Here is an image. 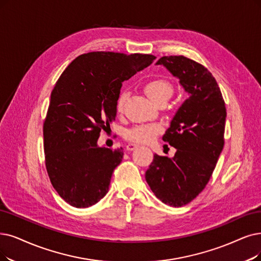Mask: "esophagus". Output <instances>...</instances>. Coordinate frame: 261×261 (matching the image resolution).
Masks as SVG:
<instances>
[{
	"instance_id": "obj_1",
	"label": "esophagus",
	"mask_w": 261,
	"mask_h": 261,
	"mask_svg": "<svg viewBox=\"0 0 261 261\" xmlns=\"http://www.w3.org/2000/svg\"><path fill=\"white\" fill-rule=\"evenodd\" d=\"M138 147V144H136V143H132V142H129L127 145H126V150L127 151H133V150H135Z\"/></svg>"
}]
</instances>
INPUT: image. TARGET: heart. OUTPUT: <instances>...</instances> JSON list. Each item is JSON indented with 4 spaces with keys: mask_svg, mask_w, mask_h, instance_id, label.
Wrapping results in <instances>:
<instances>
[{
    "mask_svg": "<svg viewBox=\"0 0 261 261\" xmlns=\"http://www.w3.org/2000/svg\"><path fill=\"white\" fill-rule=\"evenodd\" d=\"M145 94L155 103H162L168 100L174 92L172 83L165 78H154L145 82L143 86ZM128 97L127 91H123L116 102V110L121 113L124 110V105ZM162 132V126L159 124H140L125 132V138L133 142L149 143Z\"/></svg>",
    "mask_w": 261,
    "mask_h": 261,
    "instance_id": "heart-1",
    "label": "heart"
}]
</instances>
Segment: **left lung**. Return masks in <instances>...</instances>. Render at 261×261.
Segmentation results:
<instances>
[{
	"mask_svg": "<svg viewBox=\"0 0 261 261\" xmlns=\"http://www.w3.org/2000/svg\"><path fill=\"white\" fill-rule=\"evenodd\" d=\"M189 93L163 140L176 149L172 159L154 154L145 171L150 189L164 203L182 206L209 182L224 148L226 107L215 78L203 65L183 56L161 58Z\"/></svg>",
	"mask_w": 261,
	"mask_h": 261,
	"instance_id": "8db88e82",
	"label": "left lung"
}]
</instances>
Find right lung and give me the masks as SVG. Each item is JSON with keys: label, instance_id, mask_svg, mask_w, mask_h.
Here are the masks:
<instances>
[{"label": "right lung", "instance_id": "obj_1", "mask_svg": "<svg viewBox=\"0 0 261 261\" xmlns=\"http://www.w3.org/2000/svg\"><path fill=\"white\" fill-rule=\"evenodd\" d=\"M155 59L89 52L77 57L58 79L43 128L45 164L54 189L70 205L88 207L107 194L123 149L98 147L99 134L116 119L122 82Z\"/></svg>", "mask_w": 261, "mask_h": 261}]
</instances>
